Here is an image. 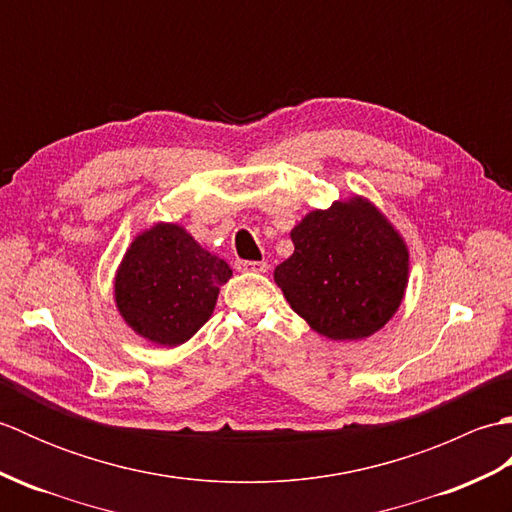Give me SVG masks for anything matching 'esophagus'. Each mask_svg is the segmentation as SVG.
Instances as JSON below:
<instances>
[{
    "mask_svg": "<svg viewBox=\"0 0 512 512\" xmlns=\"http://www.w3.org/2000/svg\"><path fill=\"white\" fill-rule=\"evenodd\" d=\"M235 268L242 270V273H266L268 264L266 262H248V259H237Z\"/></svg>",
    "mask_w": 512,
    "mask_h": 512,
    "instance_id": "esophagus-1",
    "label": "esophagus"
}]
</instances>
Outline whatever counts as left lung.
<instances>
[{
  "instance_id": "1",
  "label": "left lung",
  "mask_w": 512,
  "mask_h": 512,
  "mask_svg": "<svg viewBox=\"0 0 512 512\" xmlns=\"http://www.w3.org/2000/svg\"><path fill=\"white\" fill-rule=\"evenodd\" d=\"M277 286L312 330L356 341L394 317L405 297L409 250L372 202L352 198L312 211L292 228Z\"/></svg>"
}]
</instances>
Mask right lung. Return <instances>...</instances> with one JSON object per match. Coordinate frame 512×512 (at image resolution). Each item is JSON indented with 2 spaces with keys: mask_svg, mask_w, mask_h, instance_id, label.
<instances>
[{
  "mask_svg": "<svg viewBox=\"0 0 512 512\" xmlns=\"http://www.w3.org/2000/svg\"><path fill=\"white\" fill-rule=\"evenodd\" d=\"M231 275L182 226L156 224L127 248L114 281L116 306L143 339L176 347L209 321Z\"/></svg>",
  "mask_w": 512,
  "mask_h": 512,
  "instance_id": "right-lung-1",
  "label": "right lung"
}]
</instances>
